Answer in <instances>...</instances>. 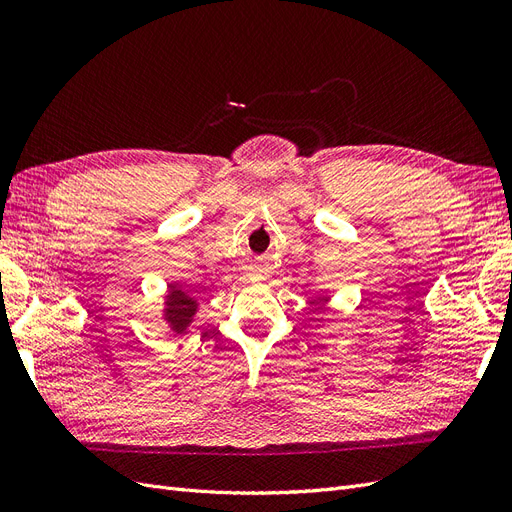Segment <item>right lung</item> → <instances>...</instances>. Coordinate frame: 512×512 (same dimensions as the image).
<instances>
[{
	"mask_svg": "<svg viewBox=\"0 0 512 512\" xmlns=\"http://www.w3.org/2000/svg\"><path fill=\"white\" fill-rule=\"evenodd\" d=\"M198 312V301L188 290H183L179 284H168V292L164 299V320L168 322L170 331L185 333V329L194 322Z\"/></svg>",
	"mask_w": 512,
	"mask_h": 512,
	"instance_id": "1",
	"label": "right lung"
}]
</instances>
